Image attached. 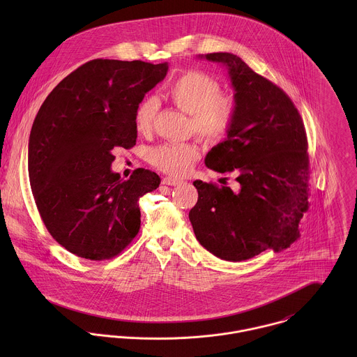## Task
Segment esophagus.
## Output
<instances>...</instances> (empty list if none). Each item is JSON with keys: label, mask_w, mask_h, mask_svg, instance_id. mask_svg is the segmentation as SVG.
<instances>
[{"label": "esophagus", "mask_w": 357, "mask_h": 357, "mask_svg": "<svg viewBox=\"0 0 357 357\" xmlns=\"http://www.w3.org/2000/svg\"><path fill=\"white\" fill-rule=\"evenodd\" d=\"M181 181L177 178H172V177H163L162 178V184L165 185H178Z\"/></svg>", "instance_id": "34e87169"}]
</instances>
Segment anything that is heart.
<instances>
[{
  "label": "heart",
  "mask_w": 357,
  "mask_h": 357,
  "mask_svg": "<svg viewBox=\"0 0 357 357\" xmlns=\"http://www.w3.org/2000/svg\"><path fill=\"white\" fill-rule=\"evenodd\" d=\"M167 98L177 108L191 115V129L208 144L225 140L236 118V102L232 96L222 95L220 82L204 71L191 70L177 77L167 89ZM158 112V102L147 98L139 104L135 114L137 132L149 133ZM201 150L194 143H165L150 151L156 169L183 176L199 159Z\"/></svg>",
  "instance_id": "heart-1"
}]
</instances>
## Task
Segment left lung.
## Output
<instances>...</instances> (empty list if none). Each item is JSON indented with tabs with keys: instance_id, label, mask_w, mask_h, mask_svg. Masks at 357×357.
<instances>
[{
	"instance_id": "left-lung-1",
	"label": "left lung",
	"mask_w": 357,
	"mask_h": 357,
	"mask_svg": "<svg viewBox=\"0 0 357 357\" xmlns=\"http://www.w3.org/2000/svg\"><path fill=\"white\" fill-rule=\"evenodd\" d=\"M228 68L236 118L206 166L234 173L239 188L194 181L198 202L190 221L199 243L225 261H245L266 249L282 252L298 238L307 208L309 155L305 126L283 89L255 73L239 56L207 53Z\"/></svg>"
}]
</instances>
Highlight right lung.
I'll list each match as a JSON object with an SVG mask.
<instances>
[{
	"label": "right lung",
	"mask_w": 357,
	"mask_h": 357,
	"mask_svg": "<svg viewBox=\"0 0 357 357\" xmlns=\"http://www.w3.org/2000/svg\"><path fill=\"white\" fill-rule=\"evenodd\" d=\"M166 73L167 63L95 59L43 102L29 140V178L47 229L70 253L109 259L139 234V198L160 178L139 167L123 181L111 170L112 151L136 144V109Z\"/></svg>",
	"instance_id": "obj_1"
}]
</instances>
